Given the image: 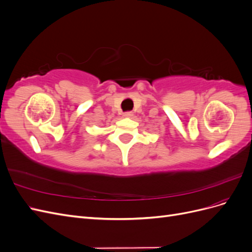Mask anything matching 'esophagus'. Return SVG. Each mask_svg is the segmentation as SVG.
Wrapping results in <instances>:
<instances>
[{"label":"esophagus","instance_id":"1","mask_svg":"<svg viewBox=\"0 0 252 252\" xmlns=\"http://www.w3.org/2000/svg\"><path fill=\"white\" fill-rule=\"evenodd\" d=\"M131 116H132V112L131 111H127V112L124 113V117H126V118H129V117H131Z\"/></svg>","mask_w":252,"mask_h":252}]
</instances>
